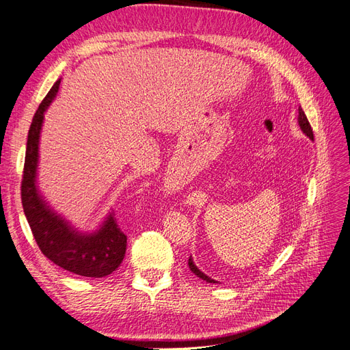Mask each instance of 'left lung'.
Instances as JSON below:
<instances>
[{
  "label": "left lung",
  "instance_id": "left-lung-1",
  "mask_svg": "<svg viewBox=\"0 0 350 350\" xmlns=\"http://www.w3.org/2000/svg\"><path fill=\"white\" fill-rule=\"evenodd\" d=\"M299 115H298V124H299V126H301V130H302V133L308 137V139H311V140H314V133H312V129H311V125H310V122H308V120H306V115L304 113V111H302V108L299 107ZM188 266H189V270H191L197 278H200V279H203V280H206V282H208V283H217L215 279H211V278H208L207 274H204L203 271H201L197 266H196V262L193 261V258L189 257L188 258Z\"/></svg>",
  "mask_w": 350,
  "mask_h": 350
}]
</instances>
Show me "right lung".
<instances>
[{
  "instance_id": "obj_1",
  "label": "right lung",
  "mask_w": 350,
  "mask_h": 350,
  "mask_svg": "<svg viewBox=\"0 0 350 350\" xmlns=\"http://www.w3.org/2000/svg\"><path fill=\"white\" fill-rule=\"evenodd\" d=\"M59 84L61 79L42 100L30 124L22 181L23 210L31 234L46 258L79 276L105 278L120 267L126 248V237L116 224L113 211H108L98 229L83 232L57 213L38 187L40 131Z\"/></svg>"
}]
</instances>
